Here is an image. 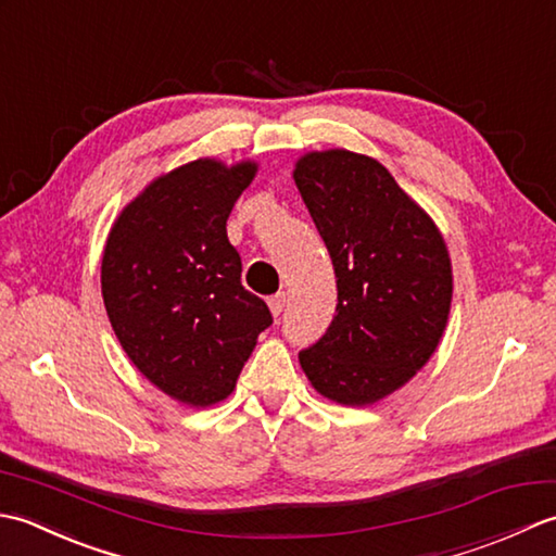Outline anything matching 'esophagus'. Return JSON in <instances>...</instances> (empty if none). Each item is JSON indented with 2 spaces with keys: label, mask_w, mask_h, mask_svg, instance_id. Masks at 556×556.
<instances>
[{
  "label": "esophagus",
  "mask_w": 556,
  "mask_h": 556,
  "mask_svg": "<svg viewBox=\"0 0 556 556\" xmlns=\"http://www.w3.org/2000/svg\"><path fill=\"white\" fill-rule=\"evenodd\" d=\"M269 311H271V315L275 317H279L281 315V311H285V305H287V293L285 291H279V293H275V296H269Z\"/></svg>",
  "instance_id": "esophagus-1"
}]
</instances>
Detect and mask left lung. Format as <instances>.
<instances>
[{"instance_id": "obj_1", "label": "left lung", "mask_w": 556, "mask_h": 556, "mask_svg": "<svg viewBox=\"0 0 556 556\" xmlns=\"http://www.w3.org/2000/svg\"><path fill=\"white\" fill-rule=\"evenodd\" d=\"M293 181L337 275V315L299 353L301 368L337 404H375L404 387L440 344L454 291L446 243L372 157L308 152Z\"/></svg>"}]
</instances>
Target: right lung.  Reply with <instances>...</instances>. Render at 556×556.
Returning a JSON list of instances; mask_svg holds the SVG:
<instances>
[{"mask_svg":"<svg viewBox=\"0 0 556 556\" xmlns=\"http://www.w3.org/2000/svg\"><path fill=\"white\" fill-rule=\"evenodd\" d=\"M255 162L195 160L157 176L116 217L102 255V299L126 356L164 394L205 408L227 399L271 325L241 285L227 219Z\"/></svg>","mask_w":556,"mask_h":556,"instance_id":"add662e5","label":"right lung"}]
</instances>
